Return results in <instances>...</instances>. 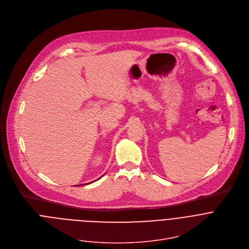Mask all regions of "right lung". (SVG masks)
I'll return each mask as SVG.
<instances>
[{"mask_svg": "<svg viewBox=\"0 0 249 249\" xmlns=\"http://www.w3.org/2000/svg\"><path fill=\"white\" fill-rule=\"evenodd\" d=\"M81 185H82V184H81ZM77 186H78V185H77Z\"/></svg>", "mask_w": 249, "mask_h": 249, "instance_id": "add662e5", "label": "right lung"}]
</instances>
